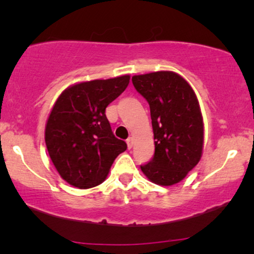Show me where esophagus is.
Masks as SVG:
<instances>
[{
  "instance_id": "esophagus-1",
  "label": "esophagus",
  "mask_w": 254,
  "mask_h": 254,
  "mask_svg": "<svg viewBox=\"0 0 254 254\" xmlns=\"http://www.w3.org/2000/svg\"><path fill=\"white\" fill-rule=\"evenodd\" d=\"M127 148H129V149L132 148V145H133V138H132V137H129V138L127 139Z\"/></svg>"
}]
</instances>
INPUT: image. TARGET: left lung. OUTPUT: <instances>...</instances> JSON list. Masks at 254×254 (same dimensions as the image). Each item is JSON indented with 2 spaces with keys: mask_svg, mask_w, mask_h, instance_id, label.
Masks as SVG:
<instances>
[{
  "mask_svg": "<svg viewBox=\"0 0 254 254\" xmlns=\"http://www.w3.org/2000/svg\"><path fill=\"white\" fill-rule=\"evenodd\" d=\"M132 84L150 106L155 139L154 157L140 169L156 185L179 183L202 156L203 121L196 94L172 71L133 75Z\"/></svg>",
  "mask_w": 254,
  "mask_h": 254,
  "instance_id": "obj_1",
  "label": "left lung"
}]
</instances>
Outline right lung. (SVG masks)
<instances>
[{"mask_svg":"<svg viewBox=\"0 0 254 254\" xmlns=\"http://www.w3.org/2000/svg\"><path fill=\"white\" fill-rule=\"evenodd\" d=\"M130 75L79 82L67 87L52 109L45 129L48 154L60 176L80 189L106 179L127 143L112 133L105 110L127 87Z\"/></svg>","mask_w":254,"mask_h":254,"instance_id":"right-lung-1","label":"right lung"}]
</instances>
